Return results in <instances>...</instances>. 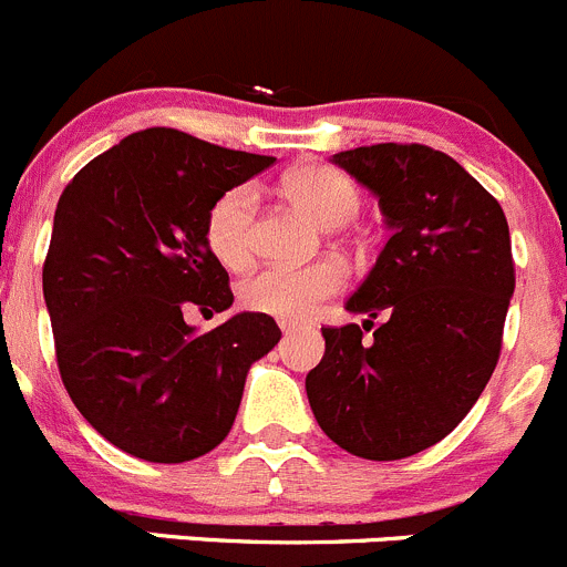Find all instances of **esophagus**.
I'll list each match as a JSON object with an SVG mask.
<instances>
[{
	"label": "esophagus",
	"instance_id": "1",
	"mask_svg": "<svg viewBox=\"0 0 567 567\" xmlns=\"http://www.w3.org/2000/svg\"><path fill=\"white\" fill-rule=\"evenodd\" d=\"M278 326L284 333H292V331H300V328H303L298 320H278Z\"/></svg>",
	"mask_w": 567,
	"mask_h": 567
}]
</instances>
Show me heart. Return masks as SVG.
Masks as SVG:
<instances>
[{"label": "heart", "instance_id": "1", "mask_svg": "<svg viewBox=\"0 0 567 567\" xmlns=\"http://www.w3.org/2000/svg\"><path fill=\"white\" fill-rule=\"evenodd\" d=\"M284 197L309 214L315 223L337 228L359 212V188L331 166H300L280 183ZM256 188L234 186L219 194L206 217V241L223 267L245 269L256 252ZM344 287V272L333 261L309 267H267L239 287L245 309L280 320H303Z\"/></svg>", "mask_w": 567, "mask_h": 567}]
</instances>
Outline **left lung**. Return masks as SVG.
<instances>
[{
    "label": "left lung",
    "instance_id": "obj_1",
    "mask_svg": "<svg viewBox=\"0 0 567 567\" xmlns=\"http://www.w3.org/2000/svg\"><path fill=\"white\" fill-rule=\"evenodd\" d=\"M331 161L379 197L392 236L344 303L368 320L322 328L326 355L306 395L339 449L403 460L449 436L498 364L515 292L509 225L476 177L425 144H373ZM375 316L385 322L374 329Z\"/></svg>",
    "mask_w": 567,
    "mask_h": 567
}]
</instances>
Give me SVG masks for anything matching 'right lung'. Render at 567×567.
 I'll use <instances>...</instances> for the list:
<instances>
[{"instance_id": "add662e5", "label": "right lung", "mask_w": 567, "mask_h": 567, "mask_svg": "<svg viewBox=\"0 0 567 567\" xmlns=\"http://www.w3.org/2000/svg\"><path fill=\"white\" fill-rule=\"evenodd\" d=\"M272 161L150 127L63 188L44 261L58 370L80 414L125 454L177 465L217 449L247 370L278 344L280 328L258 311L199 337L183 320L234 303L206 217Z\"/></svg>"}]
</instances>
